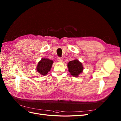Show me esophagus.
I'll use <instances>...</instances> for the list:
<instances>
[{
  "instance_id": "34e87169",
  "label": "esophagus",
  "mask_w": 121,
  "mask_h": 121,
  "mask_svg": "<svg viewBox=\"0 0 121 121\" xmlns=\"http://www.w3.org/2000/svg\"><path fill=\"white\" fill-rule=\"evenodd\" d=\"M57 60L61 62V61H63V58L60 57H58V59H57Z\"/></svg>"
}]
</instances>
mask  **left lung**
<instances>
[{"mask_svg":"<svg viewBox=\"0 0 121 121\" xmlns=\"http://www.w3.org/2000/svg\"><path fill=\"white\" fill-rule=\"evenodd\" d=\"M69 72L72 76L77 77L83 70V66L81 62L78 60L70 61L68 64Z\"/></svg>","mask_w":121,"mask_h":121,"instance_id":"8db88e82","label":"left lung"}]
</instances>
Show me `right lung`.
Instances as JSON below:
<instances>
[{"label":"right lung","mask_w":121,"mask_h":121,"mask_svg":"<svg viewBox=\"0 0 121 121\" xmlns=\"http://www.w3.org/2000/svg\"><path fill=\"white\" fill-rule=\"evenodd\" d=\"M53 62V61L51 60L43 58L38 63L36 70L40 74L45 76L49 72L52 68Z\"/></svg>","instance_id":"obj_1"}]
</instances>
